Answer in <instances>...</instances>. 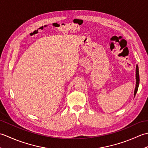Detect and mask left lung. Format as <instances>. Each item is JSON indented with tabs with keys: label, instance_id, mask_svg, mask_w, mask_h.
I'll return each instance as SVG.
<instances>
[{
	"label": "left lung",
	"instance_id": "8db88e82",
	"mask_svg": "<svg viewBox=\"0 0 148 148\" xmlns=\"http://www.w3.org/2000/svg\"><path fill=\"white\" fill-rule=\"evenodd\" d=\"M136 88H135L134 91V97L136 96V93L137 92L138 88H139V67H138V65H136Z\"/></svg>",
	"mask_w": 148,
	"mask_h": 148
}]
</instances>
